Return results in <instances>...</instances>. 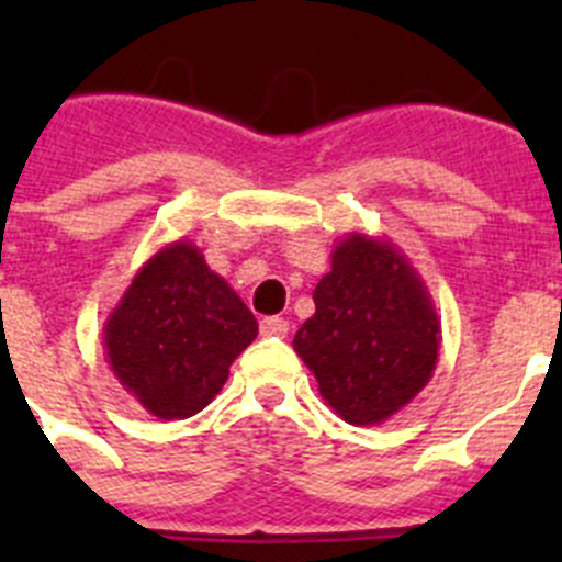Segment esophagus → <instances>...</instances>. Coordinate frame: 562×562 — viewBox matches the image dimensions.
Here are the masks:
<instances>
[{"label":"esophagus","mask_w":562,"mask_h":562,"mask_svg":"<svg viewBox=\"0 0 562 562\" xmlns=\"http://www.w3.org/2000/svg\"><path fill=\"white\" fill-rule=\"evenodd\" d=\"M286 331H290V324L284 317H265L261 321V335L265 337H286Z\"/></svg>","instance_id":"34e87169"}]
</instances>
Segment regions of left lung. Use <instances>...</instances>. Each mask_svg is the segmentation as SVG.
Here are the masks:
<instances>
[{"mask_svg": "<svg viewBox=\"0 0 562 562\" xmlns=\"http://www.w3.org/2000/svg\"><path fill=\"white\" fill-rule=\"evenodd\" d=\"M315 315L297 329V357L349 425H380L430 382L441 349L434 297L389 238L349 233L317 281Z\"/></svg>", "mask_w": 562, "mask_h": 562, "instance_id": "left-lung-1", "label": "left lung"}]
</instances>
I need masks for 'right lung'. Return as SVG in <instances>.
Returning a JSON list of instances; mask_svg holds the SVG:
<instances>
[{
	"label": "right lung",
	"instance_id": "right-lung-1",
	"mask_svg": "<svg viewBox=\"0 0 562 562\" xmlns=\"http://www.w3.org/2000/svg\"><path fill=\"white\" fill-rule=\"evenodd\" d=\"M258 324L200 247L180 238L154 252L109 312L103 346L114 380L157 419L200 414Z\"/></svg>",
	"mask_w": 562,
	"mask_h": 562
}]
</instances>
